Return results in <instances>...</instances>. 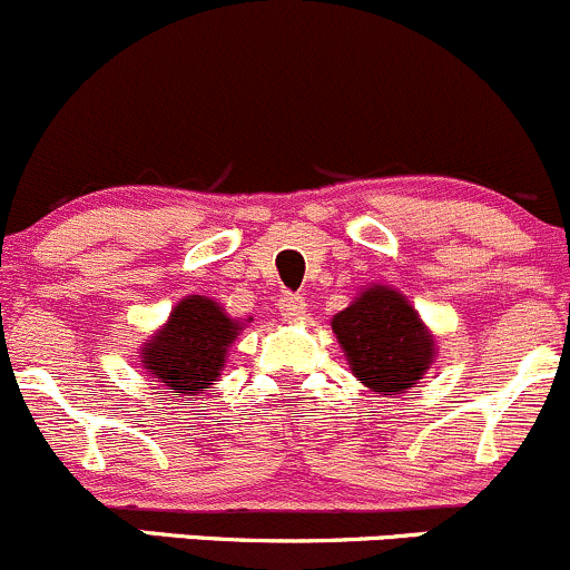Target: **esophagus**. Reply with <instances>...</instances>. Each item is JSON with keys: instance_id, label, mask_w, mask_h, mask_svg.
<instances>
[{"instance_id": "34e87169", "label": "esophagus", "mask_w": 570, "mask_h": 570, "mask_svg": "<svg viewBox=\"0 0 570 570\" xmlns=\"http://www.w3.org/2000/svg\"><path fill=\"white\" fill-rule=\"evenodd\" d=\"M277 309L285 321H296V317H302L307 312V298L302 293H285L277 302Z\"/></svg>"}]
</instances>
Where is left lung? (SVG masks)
Listing matches in <instances>:
<instances>
[{"label":"left lung","mask_w":570,"mask_h":570,"mask_svg":"<svg viewBox=\"0 0 570 570\" xmlns=\"http://www.w3.org/2000/svg\"><path fill=\"white\" fill-rule=\"evenodd\" d=\"M332 328L353 375L381 394H405L430 370L434 342L405 298L391 287L364 291L334 315Z\"/></svg>","instance_id":"8db88e82"}]
</instances>
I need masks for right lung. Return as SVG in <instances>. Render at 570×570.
I'll return each instance as SVG.
<instances>
[{
    "label": "right lung",
    "mask_w": 570,
    "mask_h": 570,
    "mask_svg": "<svg viewBox=\"0 0 570 570\" xmlns=\"http://www.w3.org/2000/svg\"><path fill=\"white\" fill-rule=\"evenodd\" d=\"M238 332V323L212 298L187 296L170 312L163 332L146 342L144 366L176 394H204L223 370L225 351Z\"/></svg>",
    "instance_id": "add662e5"
}]
</instances>
